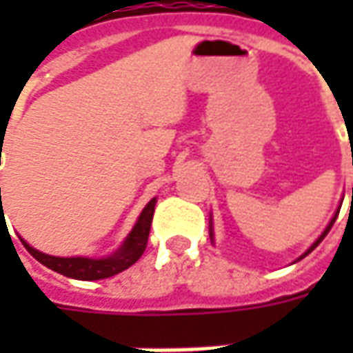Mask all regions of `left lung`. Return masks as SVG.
I'll return each instance as SVG.
<instances>
[{
  "mask_svg": "<svg viewBox=\"0 0 353 353\" xmlns=\"http://www.w3.org/2000/svg\"><path fill=\"white\" fill-rule=\"evenodd\" d=\"M352 196H353V187H352ZM341 206H342V202H341V204H339V210L334 212V215H333V217H331V221H329V225H327V227H325V230H323V232L319 234L318 240H316V242H314V244H312L310 248H308V250H306V252H304L303 255H301V257H299V259H296V261L304 259V257H306L308 253L314 252V250H316V248H318V245L321 244V240H323V238L327 236V232L331 230V227H333V223L336 221V217H339V212H341ZM210 238H212V242H214V219H212V217H210ZM296 261H295V263H296Z\"/></svg>",
  "mask_w": 353,
  "mask_h": 353,
  "instance_id": "8db88e82",
  "label": "left lung"
}]
</instances>
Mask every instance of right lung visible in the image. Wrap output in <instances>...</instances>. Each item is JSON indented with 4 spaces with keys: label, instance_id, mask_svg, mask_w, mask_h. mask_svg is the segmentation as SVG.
<instances>
[{
    "label": "right lung",
    "instance_id": "1",
    "mask_svg": "<svg viewBox=\"0 0 353 353\" xmlns=\"http://www.w3.org/2000/svg\"><path fill=\"white\" fill-rule=\"evenodd\" d=\"M154 204H157V196L149 200L145 208L141 210L138 221L132 227L128 236L124 238L121 248L115 253H111L108 257H101V259H92V257H54V255H49V253H43L32 248L24 238H19L35 259L47 266V268H50V270H54V272L64 274V276L73 278V280H103V278H111V276L126 270L128 266L134 265L143 255L147 238H149V230H151V221H153Z\"/></svg>",
    "mask_w": 353,
    "mask_h": 353
}]
</instances>
